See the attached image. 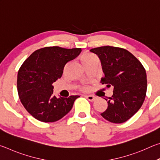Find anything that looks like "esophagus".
Returning <instances> with one entry per match:
<instances>
[{"mask_svg": "<svg viewBox=\"0 0 160 160\" xmlns=\"http://www.w3.org/2000/svg\"><path fill=\"white\" fill-rule=\"evenodd\" d=\"M85 97L89 100V101H90V102H94V101H95V99H96V97L92 96V95H86Z\"/></svg>", "mask_w": 160, "mask_h": 160, "instance_id": "obj_1", "label": "esophagus"}]
</instances>
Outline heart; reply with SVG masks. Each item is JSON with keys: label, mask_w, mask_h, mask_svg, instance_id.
<instances>
[{"label": "heart", "mask_w": 160, "mask_h": 160, "mask_svg": "<svg viewBox=\"0 0 160 160\" xmlns=\"http://www.w3.org/2000/svg\"><path fill=\"white\" fill-rule=\"evenodd\" d=\"M95 58H97L96 56L94 55V54L90 53V52L84 53L82 55L80 56V60H81V61H82L83 65L89 63V62L92 61Z\"/></svg>", "instance_id": "obj_1"}]
</instances>
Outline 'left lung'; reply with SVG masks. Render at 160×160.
Here are the masks:
<instances>
[{
	"instance_id": "left-lung-1",
	"label": "left lung",
	"mask_w": 160,
	"mask_h": 160,
	"mask_svg": "<svg viewBox=\"0 0 160 160\" xmlns=\"http://www.w3.org/2000/svg\"><path fill=\"white\" fill-rule=\"evenodd\" d=\"M90 51L101 61L104 73L101 82L113 88L107 109L101 115L112 123L126 122L144 102L147 92L145 68L135 56L122 48L105 46Z\"/></svg>"
}]
</instances>
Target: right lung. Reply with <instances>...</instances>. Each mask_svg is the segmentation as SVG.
<instances>
[{"instance_id":"right-lung-1","label":"right lung","mask_w":160,"mask_h":160,"mask_svg":"<svg viewBox=\"0 0 160 160\" xmlns=\"http://www.w3.org/2000/svg\"><path fill=\"white\" fill-rule=\"evenodd\" d=\"M80 48L47 47L34 51L18 74V92L25 109L42 122H55L66 116L78 95L56 98L53 82L61 78L65 65L76 58Z\"/></svg>"}]
</instances>
